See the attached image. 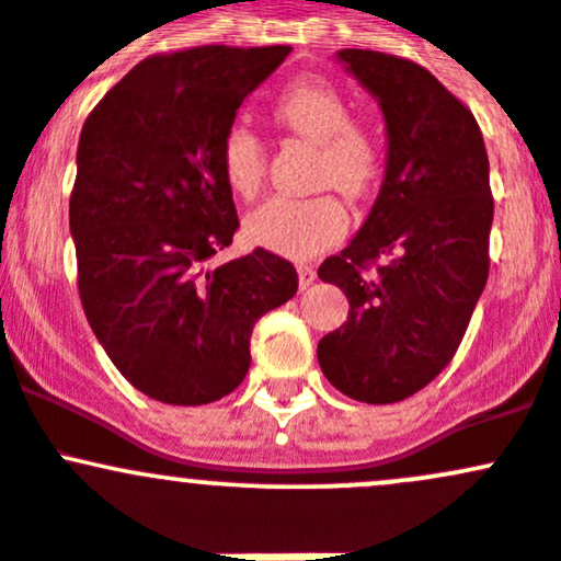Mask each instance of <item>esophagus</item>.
<instances>
[{
  "instance_id": "34e87169",
  "label": "esophagus",
  "mask_w": 561,
  "mask_h": 561,
  "mask_svg": "<svg viewBox=\"0 0 561 561\" xmlns=\"http://www.w3.org/2000/svg\"><path fill=\"white\" fill-rule=\"evenodd\" d=\"M314 279H317L314 265H298V285H301V290H307Z\"/></svg>"
}]
</instances>
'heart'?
<instances>
[{
    "instance_id": "1",
    "label": "heart",
    "mask_w": 561,
    "mask_h": 561,
    "mask_svg": "<svg viewBox=\"0 0 561 561\" xmlns=\"http://www.w3.org/2000/svg\"><path fill=\"white\" fill-rule=\"evenodd\" d=\"M276 116L320 146V179L360 197L377 184L382 154L377 140L353 124V105L328 81H298L276 100ZM225 181L239 195H254L265 173V146L254 129L236 124L219 146ZM347 208L336 195H276L247 217L252 244L285 257H312L347 233Z\"/></svg>"
}]
</instances>
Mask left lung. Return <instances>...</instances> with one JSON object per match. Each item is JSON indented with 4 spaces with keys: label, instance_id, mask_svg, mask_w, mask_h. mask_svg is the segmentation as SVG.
<instances>
[{
    "label": "left lung",
    "instance_id": "obj_1",
    "mask_svg": "<svg viewBox=\"0 0 561 561\" xmlns=\"http://www.w3.org/2000/svg\"><path fill=\"white\" fill-rule=\"evenodd\" d=\"M336 61L380 105L388 160L366 222L317 271L350 301L317 360L350 399L393 404L450 364L489 279V154L472 111L426 67L360 48ZM380 253L391 260L366 277Z\"/></svg>",
    "mask_w": 561,
    "mask_h": 561
}]
</instances>
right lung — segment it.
I'll use <instances>...</instances> for the list:
<instances>
[{"label": "right lung", "mask_w": 561, "mask_h": 561, "mask_svg": "<svg viewBox=\"0 0 561 561\" xmlns=\"http://www.w3.org/2000/svg\"><path fill=\"white\" fill-rule=\"evenodd\" d=\"M290 45L149 56L89 113L70 197L78 290L107 358L162 404L222 399L249 371L254 322L298 290L265 249L211 265L239 230L219 146Z\"/></svg>", "instance_id": "add662e5"}]
</instances>
